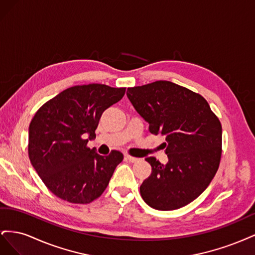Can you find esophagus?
<instances>
[{
  "label": "esophagus",
  "instance_id": "34e87169",
  "mask_svg": "<svg viewBox=\"0 0 255 255\" xmlns=\"http://www.w3.org/2000/svg\"><path fill=\"white\" fill-rule=\"evenodd\" d=\"M126 159L130 161V163H136L137 160H139V158H138V157H134L132 155H129V154H126Z\"/></svg>",
  "mask_w": 255,
  "mask_h": 255
}]
</instances>
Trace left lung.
<instances>
[{"label": "left lung", "instance_id": "8db88e82", "mask_svg": "<svg viewBox=\"0 0 255 255\" xmlns=\"http://www.w3.org/2000/svg\"><path fill=\"white\" fill-rule=\"evenodd\" d=\"M128 98L149 123L150 133L166 136L168 163L146 157L151 175L140 186L149 206L172 211L194 201L217 172L222 153L221 123L206 100L169 81L129 87ZM164 146V148H165Z\"/></svg>", "mask_w": 255, "mask_h": 255}]
</instances>
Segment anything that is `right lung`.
Masks as SVG:
<instances>
[{
    "mask_svg": "<svg viewBox=\"0 0 255 255\" xmlns=\"http://www.w3.org/2000/svg\"><path fill=\"white\" fill-rule=\"evenodd\" d=\"M126 87L76 85L61 91L36 112L28 128V157L45 186L56 197L87 204L101 196L123 154L102 156L87 146L105 110Z\"/></svg>",
    "mask_w": 255,
    "mask_h": 255,
    "instance_id": "right-lung-1",
    "label": "right lung"
}]
</instances>
